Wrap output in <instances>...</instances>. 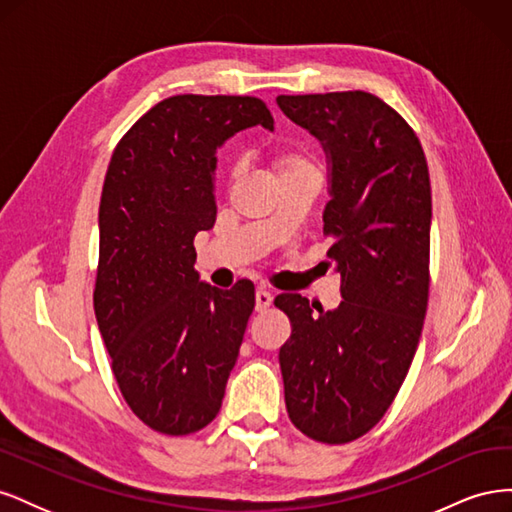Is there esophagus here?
<instances>
[{"label": "esophagus", "instance_id": "1", "mask_svg": "<svg viewBox=\"0 0 512 512\" xmlns=\"http://www.w3.org/2000/svg\"><path fill=\"white\" fill-rule=\"evenodd\" d=\"M273 297L267 288H258L256 290V312H265V309L271 305Z\"/></svg>", "mask_w": 512, "mask_h": 512}]
</instances>
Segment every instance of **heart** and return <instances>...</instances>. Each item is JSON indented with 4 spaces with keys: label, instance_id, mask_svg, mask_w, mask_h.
I'll list each match as a JSON object with an SVG mask.
<instances>
[{
    "label": "heart",
    "instance_id": "heart-1",
    "mask_svg": "<svg viewBox=\"0 0 512 512\" xmlns=\"http://www.w3.org/2000/svg\"><path fill=\"white\" fill-rule=\"evenodd\" d=\"M271 164L277 170L280 179L297 177L305 173H318V162L312 151H307L301 145H286V147H275L271 153ZM237 170L232 168L230 175H235Z\"/></svg>",
    "mask_w": 512,
    "mask_h": 512
}]
</instances>
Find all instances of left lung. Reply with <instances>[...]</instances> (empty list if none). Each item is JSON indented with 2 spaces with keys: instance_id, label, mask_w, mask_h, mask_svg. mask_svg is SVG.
<instances>
[{
  "instance_id": "left-lung-1",
  "label": "left lung",
  "mask_w": 512,
  "mask_h": 512,
  "mask_svg": "<svg viewBox=\"0 0 512 512\" xmlns=\"http://www.w3.org/2000/svg\"><path fill=\"white\" fill-rule=\"evenodd\" d=\"M331 156L324 209L327 256L342 303L312 314L301 294H277L292 333L280 348L292 425L322 444L365 436L391 408L421 339L429 301L431 183L410 123L367 91L277 96Z\"/></svg>"
}]
</instances>
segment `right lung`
Wrapping results in <instances>:
<instances>
[{
	"label": "right lung",
	"instance_id": "add662e5",
	"mask_svg": "<svg viewBox=\"0 0 512 512\" xmlns=\"http://www.w3.org/2000/svg\"><path fill=\"white\" fill-rule=\"evenodd\" d=\"M273 130L254 96L183 94L121 136L100 198L94 309L130 410L164 436L218 416L254 312V284L198 282L194 239L215 224V151L239 130Z\"/></svg>",
	"mask_w": 512,
	"mask_h": 512
}]
</instances>
